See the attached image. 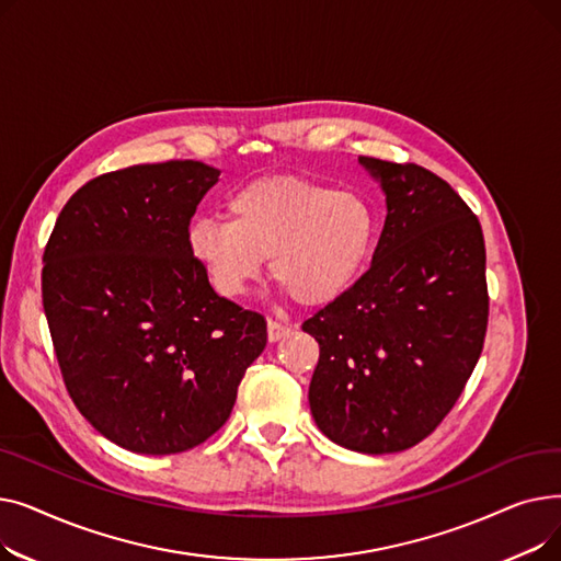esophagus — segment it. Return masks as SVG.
Listing matches in <instances>:
<instances>
[{
	"label": "esophagus",
	"instance_id": "34e87169",
	"mask_svg": "<svg viewBox=\"0 0 561 561\" xmlns=\"http://www.w3.org/2000/svg\"><path fill=\"white\" fill-rule=\"evenodd\" d=\"M293 328L288 325V322H282V320H268V341L275 343V341H282L286 336H290Z\"/></svg>",
	"mask_w": 561,
	"mask_h": 561
}]
</instances>
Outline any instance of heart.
Returning a JSON list of instances; mask_svg holds the SVG:
<instances>
[{"mask_svg":"<svg viewBox=\"0 0 561 561\" xmlns=\"http://www.w3.org/2000/svg\"><path fill=\"white\" fill-rule=\"evenodd\" d=\"M229 220L202 216L188 225V250L225 298H241L271 275L293 300L320 307L362 277L375 248L370 204L350 191L296 174H268L227 199Z\"/></svg>","mask_w":561,"mask_h":561,"instance_id":"obj_1","label":"heart"}]
</instances>
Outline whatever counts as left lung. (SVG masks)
I'll return each mask as SVG.
<instances>
[{
  "instance_id": "8db88e82",
  "label": "left lung",
  "mask_w": 561,
  "mask_h": 561,
  "mask_svg": "<svg viewBox=\"0 0 561 561\" xmlns=\"http://www.w3.org/2000/svg\"><path fill=\"white\" fill-rule=\"evenodd\" d=\"M387 195L370 268L302 330L320 345L318 430L366 455L421 444L448 416L484 345L489 293L478 216L416 163L359 157Z\"/></svg>"
}]
</instances>
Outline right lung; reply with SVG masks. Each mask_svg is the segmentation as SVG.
<instances>
[{"label": "right lung", "mask_w": 561, "mask_h": 561, "mask_svg": "<svg viewBox=\"0 0 561 561\" xmlns=\"http://www.w3.org/2000/svg\"><path fill=\"white\" fill-rule=\"evenodd\" d=\"M220 176L202 161L95 176L58 214L43 307L66 389L102 436L138 455L191 450L229 419L268 332L209 284L188 225Z\"/></svg>", "instance_id": "obj_1"}]
</instances>
